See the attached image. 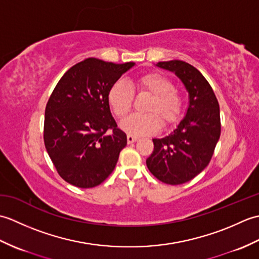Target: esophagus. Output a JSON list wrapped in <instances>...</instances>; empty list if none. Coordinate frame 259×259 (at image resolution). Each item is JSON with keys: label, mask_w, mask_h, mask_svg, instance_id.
I'll use <instances>...</instances> for the list:
<instances>
[{"label": "esophagus", "mask_w": 259, "mask_h": 259, "mask_svg": "<svg viewBox=\"0 0 259 259\" xmlns=\"http://www.w3.org/2000/svg\"><path fill=\"white\" fill-rule=\"evenodd\" d=\"M126 140H128V144H134V142L138 140V137L133 136V135H128L126 136Z\"/></svg>", "instance_id": "obj_1"}]
</instances>
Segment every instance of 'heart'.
<instances>
[{
	"mask_svg": "<svg viewBox=\"0 0 259 259\" xmlns=\"http://www.w3.org/2000/svg\"><path fill=\"white\" fill-rule=\"evenodd\" d=\"M148 93L150 99L144 110L146 113L130 115L121 122L126 134L133 136H146L157 133L161 126H169L179 119L183 101L179 93L175 90L172 81L160 73L149 72L138 76L130 87L119 80L110 87L108 102L115 117L123 119L133 108L134 91Z\"/></svg>",
	"mask_w": 259,
	"mask_h": 259,
	"instance_id": "1",
	"label": "heart"
}]
</instances>
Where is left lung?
Instances as JSON below:
<instances>
[{
  "mask_svg": "<svg viewBox=\"0 0 259 259\" xmlns=\"http://www.w3.org/2000/svg\"><path fill=\"white\" fill-rule=\"evenodd\" d=\"M171 71L189 93V106L177 129L161 139H152L153 151L147 167L157 179L181 185L205 169L221 137V112L212 88L199 71L180 60L158 62Z\"/></svg>",
  "mask_w": 259,
  "mask_h": 259,
  "instance_id": "1",
  "label": "left lung"
}]
</instances>
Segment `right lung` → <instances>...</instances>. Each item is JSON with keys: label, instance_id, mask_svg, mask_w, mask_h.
<instances>
[{"label": "right lung", "instance_id": "1", "mask_svg": "<svg viewBox=\"0 0 259 259\" xmlns=\"http://www.w3.org/2000/svg\"><path fill=\"white\" fill-rule=\"evenodd\" d=\"M134 65L89 58L70 68L54 88L46 107L43 138L67 183L92 188L113 171L126 136L110 111L108 91Z\"/></svg>", "mask_w": 259, "mask_h": 259}]
</instances>
